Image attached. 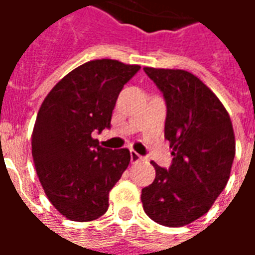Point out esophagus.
<instances>
[{
	"mask_svg": "<svg viewBox=\"0 0 255 255\" xmlns=\"http://www.w3.org/2000/svg\"><path fill=\"white\" fill-rule=\"evenodd\" d=\"M141 155L140 154H137L136 151H130V161L133 162V164H136V162H138V161H141Z\"/></svg>",
	"mask_w": 255,
	"mask_h": 255,
	"instance_id": "esophagus-1",
	"label": "esophagus"
}]
</instances>
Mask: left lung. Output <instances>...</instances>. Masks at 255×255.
I'll return each mask as SVG.
<instances>
[{"label": "left lung", "instance_id": "1", "mask_svg": "<svg viewBox=\"0 0 255 255\" xmlns=\"http://www.w3.org/2000/svg\"><path fill=\"white\" fill-rule=\"evenodd\" d=\"M166 103L165 138L172 165L155 168L141 190L144 212L157 224L179 228L211 208L231 176L236 141L228 111L197 76L182 69L144 68Z\"/></svg>", "mask_w": 255, "mask_h": 255}]
</instances>
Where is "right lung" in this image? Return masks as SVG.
<instances>
[{
	"label": "right lung",
	"instance_id": "obj_1",
	"mask_svg": "<svg viewBox=\"0 0 255 255\" xmlns=\"http://www.w3.org/2000/svg\"><path fill=\"white\" fill-rule=\"evenodd\" d=\"M138 69L94 59L69 72L44 98L31 155L45 196L65 218L89 222L108 210V194L130 162V152L104 148L91 133L111 128L118 96Z\"/></svg>",
	"mask_w": 255,
	"mask_h": 255
}]
</instances>
